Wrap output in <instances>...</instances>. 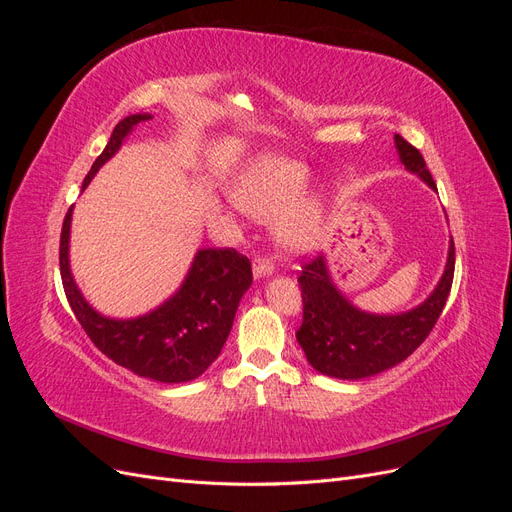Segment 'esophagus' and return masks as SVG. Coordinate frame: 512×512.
I'll list each match as a JSON object with an SVG mask.
<instances>
[{
	"mask_svg": "<svg viewBox=\"0 0 512 512\" xmlns=\"http://www.w3.org/2000/svg\"><path fill=\"white\" fill-rule=\"evenodd\" d=\"M252 271H254V277H269V275H273V260L271 258H256L254 260V267H252Z\"/></svg>",
	"mask_w": 512,
	"mask_h": 512,
	"instance_id": "esophagus-1",
	"label": "esophagus"
}]
</instances>
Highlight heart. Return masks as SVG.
Instances as JSON below:
<instances>
[{
    "label": "heart",
    "mask_w": 512,
    "mask_h": 512,
    "mask_svg": "<svg viewBox=\"0 0 512 512\" xmlns=\"http://www.w3.org/2000/svg\"><path fill=\"white\" fill-rule=\"evenodd\" d=\"M307 170L288 158L260 156L237 179L232 198L256 220L277 222V243L292 254L316 252L324 241V200L318 194L298 200Z\"/></svg>",
    "instance_id": "obj_1"
}]
</instances>
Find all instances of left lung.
<instances>
[{
    "label": "left lung",
    "instance_id": "left-lung-1",
    "mask_svg": "<svg viewBox=\"0 0 512 512\" xmlns=\"http://www.w3.org/2000/svg\"><path fill=\"white\" fill-rule=\"evenodd\" d=\"M395 149L408 173L421 177L433 192H438L418 149L399 134H395ZM453 273L455 245L451 239L440 282L421 305L401 314H371L356 307L337 288L327 256L307 262L299 277L303 324L297 331V342L309 365L324 376L361 380L408 359L438 322L453 286Z\"/></svg>",
    "mask_w": 512,
    "mask_h": 512
}]
</instances>
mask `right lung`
Wrapping results in <instances>:
<instances>
[{"label": "right lung", "mask_w": 512, "mask_h": 512, "mask_svg": "<svg viewBox=\"0 0 512 512\" xmlns=\"http://www.w3.org/2000/svg\"><path fill=\"white\" fill-rule=\"evenodd\" d=\"M149 119V113H136L117 123L104 151L87 173L81 192L115 156L138 123ZM72 209H68L61 228V282L76 320L94 346L141 378L179 384L203 376L220 356L241 297L252 286L250 260L230 247L198 250L181 286L162 305L136 318H108L87 303L74 282L70 269Z\"/></svg>", "instance_id": "obj_1"}]
</instances>
